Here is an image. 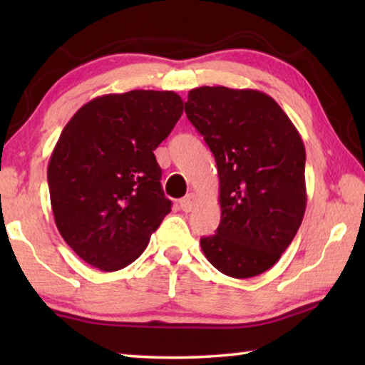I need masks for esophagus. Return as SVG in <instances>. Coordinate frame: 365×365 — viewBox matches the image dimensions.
<instances>
[{
  "instance_id": "esophagus-1",
  "label": "esophagus",
  "mask_w": 365,
  "mask_h": 365,
  "mask_svg": "<svg viewBox=\"0 0 365 365\" xmlns=\"http://www.w3.org/2000/svg\"><path fill=\"white\" fill-rule=\"evenodd\" d=\"M196 205V196L193 193H190L188 196H185L183 200H180V209L185 212H191Z\"/></svg>"
}]
</instances>
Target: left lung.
<instances>
[{
    "label": "left lung",
    "mask_w": 365,
    "mask_h": 365,
    "mask_svg": "<svg viewBox=\"0 0 365 365\" xmlns=\"http://www.w3.org/2000/svg\"><path fill=\"white\" fill-rule=\"evenodd\" d=\"M185 113L215 158L220 224L201 238L209 262L250 279L282 257L304 217L306 150L279 103L259 90L200 86Z\"/></svg>",
    "instance_id": "obj_1"
}]
</instances>
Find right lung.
<instances>
[{"label":"right lung","mask_w":365,"mask_h":365,"mask_svg":"<svg viewBox=\"0 0 365 365\" xmlns=\"http://www.w3.org/2000/svg\"><path fill=\"white\" fill-rule=\"evenodd\" d=\"M183 113L174 91L98 96L67 122L48 164L54 222L93 267H127L170 212L154 150Z\"/></svg>","instance_id":"1"}]
</instances>
